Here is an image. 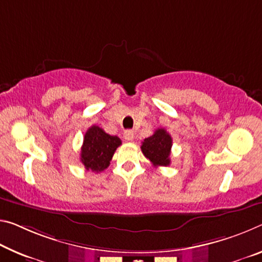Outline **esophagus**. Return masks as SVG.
<instances>
[{"mask_svg": "<svg viewBox=\"0 0 262 262\" xmlns=\"http://www.w3.org/2000/svg\"><path fill=\"white\" fill-rule=\"evenodd\" d=\"M123 139L126 141H132L133 139H134V132L133 130H124L123 133Z\"/></svg>", "mask_w": 262, "mask_h": 262, "instance_id": "esophagus-1", "label": "esophagus"}]
</instances>
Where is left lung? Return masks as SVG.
<instances>
[{"label": "left lung", "instance_id": "obj_1", "mask_svg": "<svg viewBox=\"0 0 262 262\" xmlns=\"http://www.w3.org/2000/svg\"><path fill=\"white\" fill-rule=\"evenodd\" d=\"M172 139L164 128H159L149 138L144 139L141 146L143 155L154 167H167L170 164Z\"/></svg>", "mask_w": 262, "mask_h": 262}]
</instances>
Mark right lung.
I'll return each mask as SVG.
<instances>
[{
	"mask_svg": "<svg viewBox=\"0 0 262 262\" xmlns=\"http://www.w3.org/2000/svg\"><path fill=\"white\" fill-rule=\"evenodd\" d=\"M121 146L118 136H112L98 126H92L85 133L80 161L86 170L94 172L103 171L112 161L116 148Z\"/></svg>",
	"mask_w": 262,
	"mask_h": 262,
	"instance_id": "obj_1",
	"label": "right lung"
}]
</instances>
